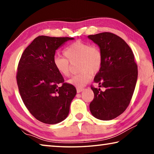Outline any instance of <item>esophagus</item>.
Returning a JSON list of instances; mask_svg holds the SVG:
<instances>
[{
	"label": "esophagus",
	"instance_id": "esophagus-1",
	"mask_svg": "<svg viewBox=\"0 0 154 154\" xmlns=\"http://www.w3.org/2000/svg\"><path fill=\"white\" fill-rule=\"evenodd\" d=\"M83 90H84V88H77V92L78 93H79L81 92H82Z\"/></svg>",
	"mask_w": 154,
	"mask_h": 154
}]
</instances>
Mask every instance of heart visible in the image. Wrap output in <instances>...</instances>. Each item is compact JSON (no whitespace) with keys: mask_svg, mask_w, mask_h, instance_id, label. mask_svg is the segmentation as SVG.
Instances as JSON below:
<instances>
[{"mask_svg":"<svg viewBox=\"0 0 154 154\" xmlns=\"http://www.w3.org/2000/svg\"><path fill=\"white\" fill-rule=\"evenodd\" d=\"M63 56L56 55L53 58V64L60 75L69 77L71 73V64L77 62V71L68 82L77 88H82L91 80V74L100 71L103 64V53L98 46L77 41L64 49Z\"/></svg>","mask_w":154,"mask_h":154,"instance_id":"obj_1","label":"heart"}]
</instances>
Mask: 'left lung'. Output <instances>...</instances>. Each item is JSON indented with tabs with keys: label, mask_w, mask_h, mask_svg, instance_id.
Here are the masks:
<instances>
[{
	"label": "left lung",
	"mask_w": 154,
	"mask_h": 154,
	"mask_svg": "<svg viewBox=\"0 0 154 154\" xmlns=\"http://www.w3.org/2000/svg\"><path fill=\"white\" fill-rule=\"evenodd\" d=\"M88 38L100 47L103 58L94 79L99 88L91 85L94 97L90 104V112L100 120H111L129 105L137 81V64L131 48L119 36L106 32Z\"/></svg>",
	"instance_id": "obj_1"
}]
</instances>
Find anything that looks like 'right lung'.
<instances>
[{"instance_id":"1","label":"right lung","mask_w":154,"mask_h":154,"mask_svg":"<svg viewBox=\"0 0 154 154\" xmlns=\"http://www.w3.org/2000/svg\"><path fill=\"white\" fill-rule=\"evenodd\" d=\"M72 39L38 36L25 49L18 63L16 80L21 98L30 113L43 123L55 124L66 119L76 95V88L64 83L53 64L56 49Z\"/></svg>"}]
</instances>
